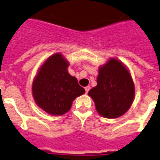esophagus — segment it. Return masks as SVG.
Returning a JSON list of instances; mask_svg holds the SVG:
<instances>
[{"mask_svg": "<svg viewBox=\"0 0 160 160\" xmlns=\"http://www.w3.org/2000/svg\"><path fill=\"white\" fill-rule=\"evenodd\" d=\"M89 89H90V87H88V86L85 88V91H86V94H88V93Z\"/></svg>", "mask_w": 160, "mask_h": 160, "instance_id": "34e87169", "label": "esophagus"}]
</instances>
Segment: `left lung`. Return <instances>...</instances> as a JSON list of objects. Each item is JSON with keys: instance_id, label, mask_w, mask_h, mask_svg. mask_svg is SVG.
I'll return each mask as SVG.
<instances>
[{"instance_id": "obj_1", "label": "left lung", "mask_w": 160, "mask_h": 160, "mask_svg": "<svg viewBox=\"0 0 160 160\" xmlns=\"http://www.w3.org/2000/svg\"><path fill=\"white\" fill-rule=\"evenodd\" d=\"M88 95L102 117H121L129 110L134 101V82L130 71L119 59L109 58L99 67L97 86L89 91Z\"/></svg>"}]
</instances>
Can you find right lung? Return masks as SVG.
<instances>
[{
  "label": "right lung",
  "mask_w": 160,
  "mask_h": 160,
  "mask_svg": "<svg viewBox=\"0 0 160 160\" xmlns=\"http://www.w3.org/2000/svg\"><path fill=\"white\" fill-rule=\"evenodd\" d=\"M69 62L61 53L53 54L39 67L32 83V95L37 105L52 116L70 110L74 99L85 94L75 77L69 74Z\"/></svg>",
  "instance_id": "obj_1"
}]
</instances>
